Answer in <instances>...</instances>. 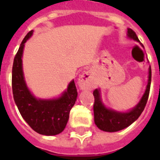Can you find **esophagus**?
Wrapping results in <instances>:
<instances>
[{
    "instance_id": "obj_1",
    "label": "esophagus",
    "mask_w": 160,
    "mask_h": 160,
    "mask_svg": "<svg viewBox=\"0 0 160 160\" xmlns=\"http://www.w3.org/2000/svg\"><path fill=\"white\" fill-rule=\"evenodd\" d=\"M78 84L82 90H91L95 86V80L92 73L90 71H85L79 78Z\"/></svg>"
}]
</instances>
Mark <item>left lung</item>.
<instances>
[{
  "instance_id": "1",
  "label": "left lung",
  "mask_w": 160,
  "mask_h": 160,
  "mask_svg": "<svg viewBox=\"0 0 160 160\" xmlns=\"http://www.w3.org/2000/svg\"><path fill=\"white\" fill-rule=\"evenodd\" d=\"M127 36L129 38L139 42V38L137 37L136 34L132 29H128ZM150 84H151V67H149V69L148 85L146 86V90L144 95L142 96L141 100L138 103V105L130 111L128 112H119L115 111L114 109H107L101 101L100 90L96 89L94 90L93 92L95 97L94 116H95V123L98 128L103 131L116 132L125 129L132 123H134L141 114L146 105L149 95Z\"/></svg>"
}]
</instances>
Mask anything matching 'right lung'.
I'll return each mask as SVG.
<instances>
[{
	"label": "right lung",
	"instance_id": "add662e5",
	"mask_svg": "<svg viewBox=\"0 0 160 160\" xmlns=\"http://www.w3.org/2000/svg\"><path fill=\"white\" fill-rule=\"evenodd\" d=\"M33 34L27 33L21 42L12 67V92L21 116L31 128L43 135H56L65 129L70 109L75 105L78 93L72 80L67 90L57 99L41 100L34 96L25 81L22 70V54L25 43Z\"/></svg>",
	"mask_w": 160,
	"mask_h": 160
}]
</instances>
